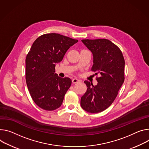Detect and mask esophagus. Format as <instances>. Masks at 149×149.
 I'll return each mask as SVG.
<instances>
[{"label": "esophagus", "instance_id": "1", "mask_svg": "<svg viewBox=\"0 0 149 149\" xmlns=\"http://www.w3.org/2000/svg\"><path fill=\"white\" fill-rule=\"evenodd\" d=\"M72 83H78V82L81 81V80H80L79 79H78V78H74V79H72Z\"/></svg>", "mask_w": 149, "mask_h": 149}]
</instances>
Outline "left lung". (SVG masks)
Wrapping results in <instances>:
<instances>
[{
    "label": "left lung",
    "instance_id": "left-lung-1",
    "mask_svg": "<svg viewBox=\"0 0 149 149\" xmlns=\"http://www.w3.org/2000/svg\"><path fill=\"white\" fill-rule=\"evenodd\" d=\"M81 42L93 54L91 70L100 76L96 78V86L84 81L87 89L81 98V106L89 113L101 112L111 105L124 83L125 60L119 48L109 40L85 39Z\"/></svg>",
    "mask_w": 149,
    "mask_h": 149
}]
</instances>
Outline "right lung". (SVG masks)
<instances>
[{"mask_svg":"<svg viewBox=\"0 0 149 149\" xmlns=\"http://www.w3.org/2000/svg\"><path fill=\"white\" fill-rule=\"evenodd\" d=\"M78 40L59 34H45L32 45L25 59V79L35 103L46 111L59 108L71 85L70 78L55 72V63L62 61L66 51Z\"/></svg>","mask_w":149,"mask_h":149,"instance_id":"obj_1","label":"right lung"}]
</instances>
